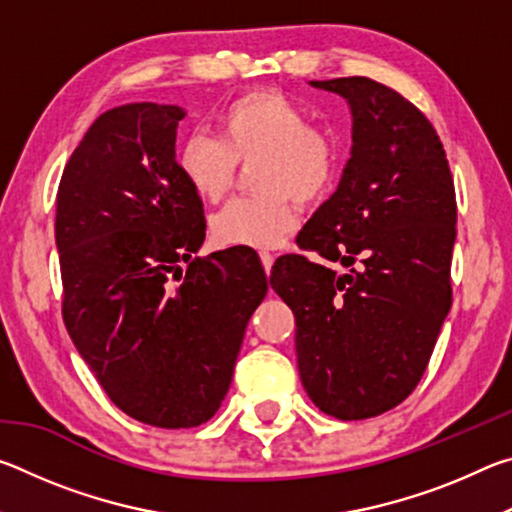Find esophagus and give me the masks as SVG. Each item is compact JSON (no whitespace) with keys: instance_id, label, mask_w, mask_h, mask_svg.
I'll use <instances>...</instances> for the list:
<instances>
[{"instance_id":"obj_1","label":"esophagus","mask_w":512,"mask_h":512,"mask_svg":"<svg viewBox=\"0 0 512 512\" xmlns=\"http://www.w3.org/2000/svg\"><path fill=\"white\" fill-rule=\"evenodd\" d=\"M259 259H262V266L266 275H271V268H273V255L271 253H259Z\"/></svg>"}]
</instances>
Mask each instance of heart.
<instances>
[{"instance_id":"b5f03b06","label":"heart","mask_w":512,"mask_h":512,"mask_svg":"<svg viewBox=\"0 0 512 512\" xmlns=\"http://www.w3.org/2000/svg\"><path fill=\"white\" fill-rule=\"evenodd\" d=\"M223 137L196 131L183 142L178 162L198 196L219 201L228 192L237 160L255 164L259 194L239 196L212 216L216 244L273 248L296 225L293 201L314 203L332 189L339 149L309 124L307 110L280 92H250L221 117Z\"/></svg>"}]
</instances>
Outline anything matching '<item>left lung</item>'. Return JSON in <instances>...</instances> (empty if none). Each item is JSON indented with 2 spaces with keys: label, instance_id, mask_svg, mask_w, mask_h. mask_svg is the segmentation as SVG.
Returning a JSON list of instances; mask_svg holds the SVG:
<instances>
[{
  "label": "left lung",
  "instance_id": "1",
  "mask_svg": "<svg viewBox=\"0 0 512 512\" xmlns=\"http://www.w3.org/2000/svg\"><path fill=\"white\" fill-rule=\"evenodd\" d=\"M352 112V151L336 192L298 235L336 275L287 255L271 287L296 316L302 386L320 411L366 420L411 395L452 307L456 194L429 119L366 76L309 81Z\"/></svg>",
  "mask_w": 512,
  "mask_h": 512
}]
</instances>
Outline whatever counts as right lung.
Here are the masks:
<instances>
[{
    "label": "right lung",
    "mask_w": 512,
    "mask_h": 512,
    "mask_svg": "<svg viewBox=\"0 0 512 512\" xmlns=\"http://www.w3.org/2000/svg\"><path fill=\"white\" fill-rule=\"evenodd\" d=\"M183 117L151 101L103 112L56 201L69 339L115 406L160 429L198 427L219 411L268 291L250 253L192 259L205 221L176 162Z\"/></svg>",
    "instance_id": "1"
}]
</instances>
